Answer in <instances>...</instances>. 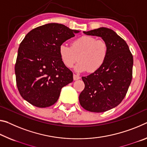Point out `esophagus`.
<instances>
[{"label":"esophagus","instance_id":"1","mask_svg":"<svg viewBox=\"0 0 147 147\" xmlns=\"http://www.w3.org/2000/svg\"><path fill=\"white\" fill-rule=\"evenodd\" d=\"M80 77L78 75H77V74H73V79L74 80H78V79H80Z\"/></svg>","mask_w":147,"mask_h":147}]
</instances>
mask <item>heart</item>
<instances>
[{
  "instance_id": "1",
  "label": "heart",
  "mask_w": 147,
  "mask_h": 147,
  "mask_svg": "<svg viewBox=\"0 0 147 147\" xmlns=\"http://www.w3.org/2000/svg\"><path fill=\"white\" fill-rule=\"evenodd\" d=\"M59 54L63 63L72 68L77 61V72L88 71L94 73L103 67L109 54V46L106 41L92 36H82L72 41L71 47L62 44L59 47Z\"/></svg>"
}]
</instances>
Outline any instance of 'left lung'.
Here are the masks:
<instances>
[{
	"mask_svg": "<svg viewBox=\"0 0 147 147\" xmlns=\"http://www.w3.org/2000/svg\"><path fill=\"white\" fill-rule=\"evenodd\" d=\"M84 33L101 37L109 46L103 67L82 77L85 87L79 95L86 111L103 113L118 106L125 97L132 80L134 58L125 41L113 30L100 27Z\"/></svg>",
	"mask_w": 147,
	"mask_h": 147,
	"instance_id": "obj_1",
	"label": "left lung"
}]
</instances>
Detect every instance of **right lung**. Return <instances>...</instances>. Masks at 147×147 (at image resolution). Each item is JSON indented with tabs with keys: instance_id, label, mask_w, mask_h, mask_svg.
Returning <instances> with one entry per match:
<instances>
[{
	"instance_id": "obj_1",
	"label": "right lung",
	"mask_w": 147,
	"mask_h": 147,
	"mask_svg": "<svg viewBox=\"0 0 147 147\" xmlns=\"http://www.w3.org/2000/svg\"><path fill=\"white\" fill-rule=\"evenodd\" d=\"M78 31L59 23H48L28 32L20 44L15 64L16 84L23 99L45 108L55 103L61 90L73 81L63 63L59 46Z\"/></svg>"
}]
</instances>
